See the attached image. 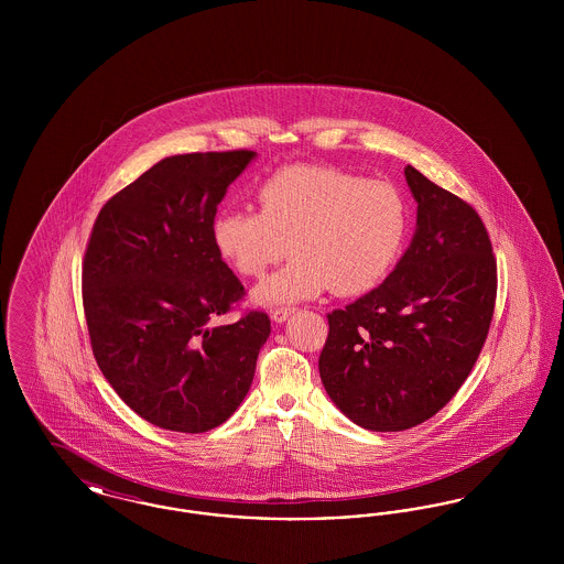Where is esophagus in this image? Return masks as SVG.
<instances>
[{
  "mask_svg": "<svg viewBox=\"0 0 564 564\" xmlns=\"http://www.w3.org/2000/svg\"><path fill=\"white\" fill-rule=\"evenodd\" d=\"M294 313V308L292 306H281V308H272L270 311V317H272V322L283 323L288 322V317Z\"/></svg>",
  "mask_w": 564,
  "mask_h": 564,
  "instance_id": "obj_1",
  "label": "esophagus"
}]
</instances>
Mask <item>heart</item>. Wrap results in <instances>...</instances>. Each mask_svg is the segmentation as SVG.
Here are the masks:
<instances>
[{
    "instance_id": "b5f03b06",
    "label": "heart",
    "mask_w": 564,
    "mask_h": 564,
    "mask_svg": "<svg viewBox=\"0 0 564 564\" xmlns=\"http://www.w3.org/2000/svg\"><path fill=\"white\" fill-rule=\"evenodd\" d=\"M260 212L228 207L215 215V247L245 279H260L288 253L253 297L276 306L322 294L361 295L395 267L408 239L402 192L364 175L297 164L274 173L258 192Z\"/></svg>"
}]
</instances>
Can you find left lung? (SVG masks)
Masks as SVG:
<instances>
[{"mask_svg":"<svg viewBox=\"0 0 564 564\" xmlns=\"http://www.w3.org/2000/svg\"><path fill=\"white\" fill-rule=\"evenodd\" d=\"M419 214L395 270L327 313L319 375L332 402L370 431L425 423L455 398L482 350L497 260L478 212L405 166Z\"/></svg>","mask_w":564,"mask_h":564,"instance_id":"left-lung-1","label":"left lung"}]
</instances>
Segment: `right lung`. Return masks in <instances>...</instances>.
Returning <instances> with one entry per match:
<instances>
[{"label": "right lung", "instance_id": "obj_1", "mask_svg": "<svg viewBox=\"0 0 564 564\" xmlns=\"http://www.w3.org/2000/svg\"><path fill=\"white\" fill-rule=\"evenodd\" d=\"M251 150L169 156L113 194L82 262L90 347L113 391L148 423L203 433L241 405L270 334L264 311L217 325L241 281L215 247L217 205Z\"/></svg>", "mask_w": 564, "mask_h": 564}]
</instances>
